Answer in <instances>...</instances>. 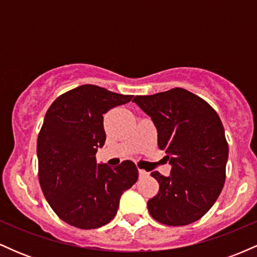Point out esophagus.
Segmentation results:
<instances>
[{"label":"esophagus","instance_id":"34e87169","mask_svg":"<svg viewBox=\"0 0 257 257\" xmlns=\"http://www.w3.org/2000/svg\"><path fill=\"white\" fill-rule=\"evenodd\" d=\"M139 176L140 178H146V176H149V173L145 172L144 169H139Z\"/></svg>","mask_w":257,"mask_h":257}]
</instances>
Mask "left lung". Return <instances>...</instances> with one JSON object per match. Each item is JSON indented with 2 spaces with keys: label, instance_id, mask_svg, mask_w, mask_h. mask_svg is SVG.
Listing matches in <instances>:
<instances>
[{
  "label": "left lung",
  "instance_id": "left-lung-1",
  "mask_svg": "<svg viewBox=\"0 0 257 257\" xmlns=\"http://www.w3.org/2000/svg\"><path fill=\"white\" fill-rule=\"evenodd\" d=\"M133 101L151 117L172 164L170 176L151 173L159 190L147 202L150 214L167 226L190 225L208 213L225 184L228 144L219 114L182 88Z\"/></svg>",
  "mask_w": 257,
  "mask_h": 257
}]
</instances>
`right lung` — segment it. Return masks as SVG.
<instances>
[{"label": "right lung", "instance_id": "1", "mask_svg": "<svg viewBox=\"0 0 257 257\" xmlns=\"http://www.w3.org/2000/svg\"><path fill=\"white\" fill-rule=\"evenodd\" d=\"M132 98L83 84L58 96L47 111L37 139L38 179L51 208L69 225L93 229L108 223L122 193L137 182L132 161L110 168L95 158L106 140L102 114Z\"/></svg>", "mask_w": 257, "mask_h": 257}]
</instances>
